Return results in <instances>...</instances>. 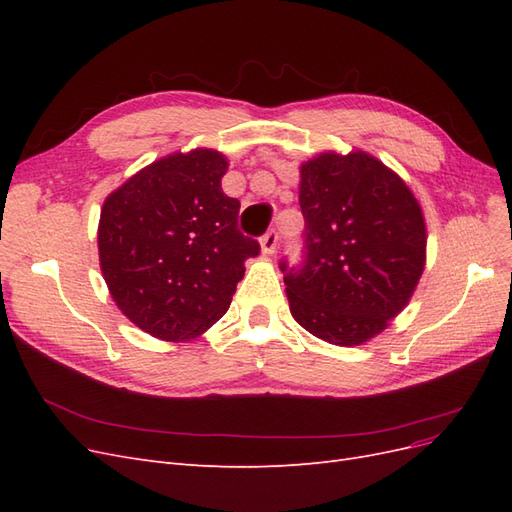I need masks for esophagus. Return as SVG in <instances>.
I'll return each instance as SVG.
<instances>
[{
  "label": "esophagus",
  "instance_id": "34e87169",
  "mask_svg": "<svg viewBox=\"0 0 512 512\" xmlns=\"http://www.w3.org/2000/svg\"><path fill=\"white\" fill-rule=\"evenodd\" d=\"M260 247H262V254L271 256L275 252V247H277V232L275 230L265 232V235H262V239H260Z\"/></svg>",
  "mask_w": 512,
  "mask_h": 512
}]
</instances>
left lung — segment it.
<instances>
[{
  "instance_id": "8db88e82",
  "label": "left lung",
  "mask_w": 512,
  "mask_h": 512,
  "mask_svg": "<svg viewBox=\"0 0 512 512\" xmlns=\"http://www.w3.org/2000/svg\"><path fill=\"white\" fill-rule=\"evenodd\" d=\"M299 265L284 273L290 312L335 346H359L406 307L425 267V220L408 185L363 151L301 166Z\"/></svg>"
}]
</instances>
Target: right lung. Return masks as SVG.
<instances>
[{
	"mask_svg": "<svg viewBox=\"0 0 512 512\" xmlns=\"http://www.w3.org/2000/svg\"><path fill=\"white\" fill-rule=\"evenodd\" d=\"M218 151L153 162L104 200L100 267L136 327L166 342L205 333L230 307L243 262L260 243L239 230V200L222 192Z\"/></svg>",
	"mask_w": 512,
	"mask_h": 512,
	"instance_id": "obj_1",
	"label": "right lung"
}]
</instances>
